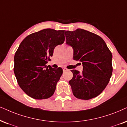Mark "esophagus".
I'll list each match as a JSON object with an SVG mask.
<instances>
[{"label": "esophagus", "instance_id": "esophagus-1", "mask_svg": "<svg viewBox=\"0 0 127 127\" xmlns=\"http://www.w3.org/2000/svg\"><path fill=\"white\" fill-rule=\"evenodd\" d=\"M63 71H68V69L65 68V67H63Z\"/></svg>", "mask_w": 127, "mask_h": 127}]
</instances>
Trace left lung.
Instances as JSON below:
<instances>
[{
	"instance_id": "1",
	"label": "left lung",
	"mask_w": 127,
	"mask_h": 127,
	"mask_svg": "<svg viewBox=\"0 0 127 127\" xmlns=\"http://www.w3.org/2000/svg\"><path fill=\"white\" fill-rule=\"evenodd\" d=\"M65 36L66 44L73 49V59L81 62L83 67L82 73L71 70L73 77L68 83L73 95L86 100L96 97L105 89L111 77V52L101 37L87 30H68Z\"/></svg>"
}]
</instances>
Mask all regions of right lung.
Instances as JSON below:
<instances>
[{
    "instance_id": "add662e5",
    "label": "right lung",
    "mask_w": 127,
    "mask_h": 127,
    "mask_svg": "<svg viewBox=\"0 0 127 127\" xmlns=\"http://www.w3.org/2000/svg\"><path fill=\"white\" fill-rule=\"evenodd\" d=\"M65 40L64 30L46 29L26 37L14 57V73L19 86L27 95L36 99L53 95L63 69L46 64L57 45Z\"/></svg>"
}]
</instances>
